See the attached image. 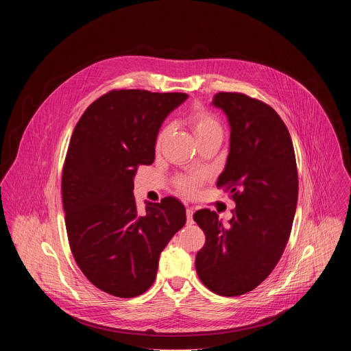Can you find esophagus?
I'll list each match as a JSON object with an SVG mask.
<instances>
[{"label":"esophagus","instance_id":"34e87169","mask_svg":"<svg viewBox=\"0 0 351 351\" xmlns=\"http://www.w3.org/2000/svg\"><path fill=\"white\" fill-rule=\"evenodd\" d=\"M193 214H194V208L190 207L186 210V217H187V223L191 225L193 223Z\"/></svg>","mask_w":351,"mask_h":351}]
</instances>
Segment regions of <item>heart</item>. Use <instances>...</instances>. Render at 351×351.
I'll return each mask as SVG.
<instances>
[{"instance_id": "b5f03b06", "label": "heart", "mask_w": 351, "mask_h": 351, "mask_svg": "<svg viewBox=\"0 0 351 351\" xmlns=\"http://www.w3.org/2000/svg\"><path fill=\"white\" fill-rule=\"evenodd\" d=\"M189 123L191 125L193 128V132H194V136L198 140H203V138H207V137H213V136H218V137H222L223 136V130H222V126L219 123V121L213 117L210 112L198 108L195 110L190 118H189ZM169 133V128L165 126L162 128L158 134H157V138H156V147L160 148L162 141L165 140V137L168 136ZM195 186H197V180L194 179H180L179 180V189L183 191V193H191L195 190Z\"/></svg>"}]
</instances>
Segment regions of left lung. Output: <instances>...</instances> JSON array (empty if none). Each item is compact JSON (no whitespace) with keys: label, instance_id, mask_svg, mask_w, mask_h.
Instances as JSON below:
<instances>
[{"label":"left lung","instance_id":"8db88e82","mask_svg":"<svg viewBox=\"0 0 351 351\" xmlns=\"http://www.w3.org/2000/svg\"><path fill=\"white\" fill-rule=\"evenodd\" d=\"M211 104L222 110L230 128L217 184L230 189L236 208L226 226L215 211L194 214L206 234L195 271L211 291L229 297L256 289L280 260L295 214L298 178L289 130L269 106L239 93H218Z\"/></svg>","mask_w":351,"mask_h":351}]
</instances>
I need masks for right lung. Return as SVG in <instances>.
<instances>
[{"label":"right lung","instance_id":"add662e5","mask_svg":"<svg viewBox=\"0 0 351 351\" xmlns=\"http://www.w3.org/2000/svg\"><path fill=\"white\" fill-rule=\"evenodd\" d=\"M183 93L114 90L79 119L62 171L65 223L73 257L98 289L130 298L156 280L162 250L186 223L175 197L136 207L138 165L156 158L165 118L187 99Z\"/></svg>","mask_w":351,"mask_h":351}]
</instances>
